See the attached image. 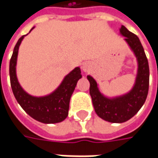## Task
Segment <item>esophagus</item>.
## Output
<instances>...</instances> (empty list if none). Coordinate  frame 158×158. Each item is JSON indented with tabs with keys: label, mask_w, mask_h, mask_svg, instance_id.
I'll list each match as a JSON object with an SVG mask.
<instances>
[{
	"label": "esophagus",
	"mask_w": 158,
	"mask_h": 158,
	"mask_svg": "<svg viewBox=\"0 0 158 158\" xmlns=\"http://www.w3.org/2000/svg\"><path fill=\"white\" fill-rule=\"evenodd\" d=\"M82 69L84 72H88V71H89V69H90V65H89V63L85 62V63L82 64Z\"/></svg>",
	"instance_id": "esophagus-1"
}]
</instances>
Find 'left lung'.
Wrapping results in <instances>:
<instances>
[{
  "label": "left lung",
  "instance_id": "left-lung-1",
  "mask_svg": "<svg viewBox=\"0 0 158 158\" xmlns=\"http://www.w3.org/2000/svg\"><path fill=\"white\" fill-rule=\"evenodd\" d=\"M119 33L125 37L124 40L136 57L138 68L133 88L126 94L109 98L101 92L92 76H87L95 112L98 117L112 123H123L134 117L145 103L149 91V62L141 41L124 25L119 28Z\"/></svg>",
  "mask_w": 158,
  "mask_h": 158
}]
</instances>
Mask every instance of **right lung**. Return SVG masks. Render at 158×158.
<instances>
[{
  "mask_svg": "<svg viewBox=\"0 0 158 158\" xmlns=\"http://www.w3.org/2000/svg\"><path fill=\"white\" fill-rule=\"evenodd\" d=\"M33 29L34 27L31 28L30 32ZM26 35L22 36L18 40L9 61V77L13 94L22 108L34 119L45 124L61 122L69 115L70 98L78 80L82 78L81 69L79 67L75 68L64 77L61 83L50 94L35 97L27 93L20 85L16 76L18 50Z\"/></svg>",
  "mask_w": 158,
  "mask_h": 158,
  "instance_id": "1",
  "label": "right lung"
}]
</instances>
